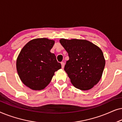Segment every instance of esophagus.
Segmentation results:
<instances>
[{
	"label": "esophagus",
	"instance_id": "esophagus-1",
	"mask_svg": "<svg viewBox=\"0 0 122 122\" xmlns=\"http://www.w3.org/2000/svg\"><path fill=\"white\" fill-rule=\"evenodd\" d=\"M61 68H64V63H63V62H61Z\"/></svg>",
	"mask_w": 122,
	"mask_h": 122
}]
</instances>
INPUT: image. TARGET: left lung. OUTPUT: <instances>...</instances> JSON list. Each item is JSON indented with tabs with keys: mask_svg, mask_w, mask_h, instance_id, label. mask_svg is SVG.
<instances>
[{
	"mask_svg": "<svg viewBox=\"0 0 122 122\" xmlns=\"http://www.w3.org/2000/svg\"><path fill=\"white\" fill-rule=\"evenodd\" d=\"M68 53L64 71L77 89L87 91L99 82L106 61L102 50L91 41L83 39H61Z\"/></svg>",
	"mask_w": 122,
	"mask_h": 122,
	"instance_id": "left-lung-1",
	"label": "left lung"
}]
</instances>
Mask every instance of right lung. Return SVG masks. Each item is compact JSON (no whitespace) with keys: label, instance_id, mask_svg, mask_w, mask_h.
Instances as JSON below:
<instances>
[{"label":"right lung","instance_id":"obj_1","mask_svg":"<svg viewBox=\"0 0 122 122\" xmlns=\"http://www.w3.org/2000/svg\"><path fill=\"white\" fill-rule=\"evenodd\" d=\"M54 43L47 38H37L29 41L21 50L16 59V70L23 84L31 89H44L55 71L61 67L51 52Z\"/></svg>","mask_w":122,"mask_h":122}]
</instances>
